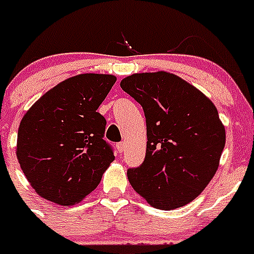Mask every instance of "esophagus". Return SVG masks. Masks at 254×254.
Wrapping results in <instances>:
<instances>
[{"label": "esophagus", "mask_w": 254, "mask_h": 254, "mask_svg": "<svg viewBox=\"0 0 254 254\" xmlns=\"http://www.w3.org/2000/svg\"><path fill=\"white\" fill-rule=\"evenodd\" d=\"M117 149H118V151L120 152H123L126 150V143L125 142L117 143Z\"/></svg>", "instance_id": "34e87169"}]
</instances>
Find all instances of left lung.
<instances>
[{"instance_id":"1","label":"left lung","mask_w":254,"mask_h":254,"mask_svg":"<svg viewBox=\"0 0 254 254\" xmlns=\"http://www.w3.org/2000/svg\"><path fill=\"white\" fill-rule=\"evenodd\" d=\"M122 90L142 107L146 118L145 160L127 177L152 207L187 205L214 178L225 146L216 107L196 87L173 73H134Z\"/></svg>"}]
</instances>
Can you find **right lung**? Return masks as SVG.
<instances>
[{"label": "right lung", "mask_w": 254, "mask_h": 254, "mask_svg": "<svg viewBox=\"0 0 254 254\" xmlns=\"http://www.w3.org/2000/svg\"><path fill=\"white\" fill-rule=\"evenodd\" d=\"M116 80L99 73L73 76L25 113L17 132L16 155L39 196L68 206L98 187L114 152L103 138L107 121L96 109Z\"/></svg>", "instance_id": "add662e5"}]
</instances>
